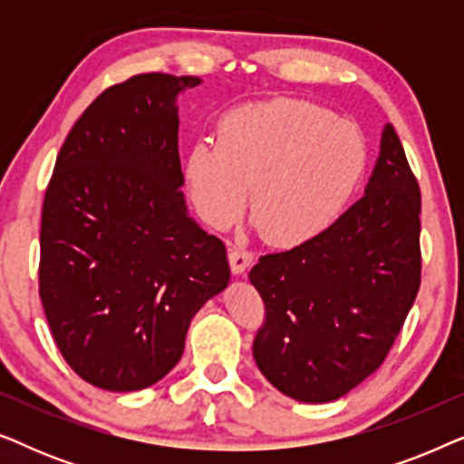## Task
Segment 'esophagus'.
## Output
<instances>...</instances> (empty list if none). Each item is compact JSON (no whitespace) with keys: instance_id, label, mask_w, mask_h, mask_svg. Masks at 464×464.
I'll list each match as a JSON object with an SVG mask.
<instances>
[{"instance_id":"1","label":"esophagus","mask_w":464,"mask_h":464,"mask_svg":"<svg viewBox=\"0 0 464 464\" xmlns=\"http://www.w3.org/2000/svg\"><path fill=\"white\" fill-rule=\"evenodd\" d=\"M227 262H230V268L237 276L245 275V270L253 264V256L249 251L240 249V246H232L230 253H227Z\"/></svg>"}]
</instances>
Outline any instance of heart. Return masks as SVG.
<instances>
[{
	"instance_id": "b5f03b06",
	"label": "heart",
	"mask_w": 464,
	"mask_h": 464,
	"mask_svg": "<svg viewBox=\"0 0 464 464\" xmlns=\"http://www.w3.org/2000/svg\"><path fill=\"white\" fill-rule=\"evenodd\" d=\"M367 167L361 130L302 99L246 103L226 111L218 143L188 151L186 181L208 226L230 227L246 207L276 246L310 243L329 230Z\"/></svg>"
}]
</instances>
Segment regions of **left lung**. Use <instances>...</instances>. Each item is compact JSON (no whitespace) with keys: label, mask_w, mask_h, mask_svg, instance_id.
Segmentation results:
<instances>
[{"label":"left lung","mask_w":464,"mask_h":464,"mask_svg":"<svg viewBox=\"0 0 464 464\" xmlns=\"http://www.w3.org/2000/svg\"><path fill=\"white\" fill-rule=\"evenodd\" d=\"M249 281L266 306L253 359L283 395L335 401L382 365L420 287V188L391 124L363 198Z\"/></svg>","instance_id":"left-lung-1"}]
</instances>
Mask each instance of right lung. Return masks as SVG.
I'll return each instance as SVG.
<instances>
[{
	"label": "right lung",
	"instance_id": "1",
	"mask_svg": "<svg viewBox=\"0 0 464 464\" xmlns=\"http://www.w3.org/2000/svg\"><path fill=\"white\" fill-rule=\"evenodd\" d=\"M141 73L99 94L56 156L42 208L40 297L69 367L141 391L177 365L194 314L230 283L226 246L188 215L177 94Z\"/></svg>",
	"mask_w": 464,
	"mask_h": 464
}]
</instances>
